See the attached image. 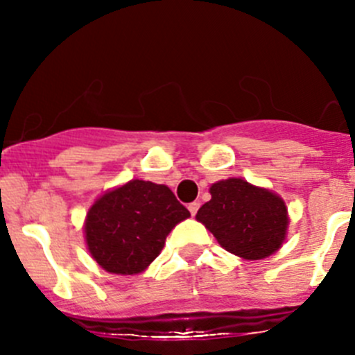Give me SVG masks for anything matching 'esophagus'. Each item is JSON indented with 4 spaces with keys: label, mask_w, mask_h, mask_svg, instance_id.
<instances>
[{
    "label": "esophagus",
    "mask_w": 355,
    "mask_h": 355,
    "mask_svg": "<svg viewBox=\"0 0 355 355\" xmlns=\"http://www.w3.org/2000/svg\"><path fill=\"white\" fill-rule=\"evenodd\" d=\"M199 206H200L199 202H191V204H189V211H191L192 216H196V213H198V211H199Z\"/></svg>",
    "instance_id": "1"
}]
</instances>
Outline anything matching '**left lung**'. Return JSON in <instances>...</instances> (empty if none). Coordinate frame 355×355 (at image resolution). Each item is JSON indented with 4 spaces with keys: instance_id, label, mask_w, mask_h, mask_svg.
Masks as SVG:
<instances>
[{
    "instance_id": "obj_1",
    "label": "left lung",
    "mask_w": 355,
    "mask_h": 355,
    "mask_svg": "<svg viewBox=\"0 0 355 355\" xmlns=\"http://www.w3.org/2000/svg\"><path fill=\"white\" fill-rule=\"evenodd\" d=\"M211 200L196 218L228 252L244 259H263L284 244L288 227L285 202L266 189L242 178H228L209 189Z\"/></svg>"
}]
</instances>
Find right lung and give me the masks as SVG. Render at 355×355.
Segmentation results:
<instances>
[{
    "label": "right lung",
    "instance_id": "right-lung-1",
    "mask_svg": "<svg viewBox=\"0 0 355 355\" xmlns=\"http://www.w3.org/2000/svg\"><path fill=\"white\" fill-rule=\"evenodd\" d=\"M189 216L166 185L130 180L106 192L89 209V252L110 273H141L159 256L171 228Z\"/></svg>",
    "mask_w": 355,
    "mask_h": 355
}]
</instances>
